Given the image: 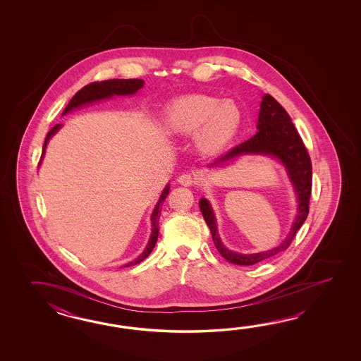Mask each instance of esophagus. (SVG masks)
<instances>
[{
  "label": "esophagus",
  "instance_id": "34e87169",
  "mask_svg": "<svg viewBox=\"0 0 361 361\" xmlns=\"http://www.w3.org/2000/svg\"><path fill=\"white\" fill-rule=\"evenodd\" d=\"M178 182L182 184V185H185V187H190V185H193V184H196V177L191 174V173H184L182 174L179 179H178Z\"/></svg>",
  "mask_w": 361,
  "mask_h": 361
}]
</instances>
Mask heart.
I'll return each mask as SVG.
<instances>
[{
  "mask_svg": "<svg viewBox=\"0 0 361 361\" xmlns=\"http://www.w3.org/2000/svg\"><path fill=\"white\" fill-rule=\"evenodd\" d=\"M243 123L240 108L231 100H221L205 94L180 97L170 104L164 118V129L170 135L188 137L205 154H215L227 146Z\"/></svg>",
  "mask_w": 361,
  "mask_h": 361,
  "instance_id": "heart-1",
  "label": "heart"
}]
</instances>
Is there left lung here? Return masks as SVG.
<instances>
[{
	"instance_id": "left-lung-1",
	"label": "left lung",
	"mask_w": 361,
	"mask_h": 361,
	"mask_svg": "<svg viewBox=\"0 0 361 361\" xmlns=\"http://www.w3.org/2000/svg\"><path fill=\"white\" fill-rule=\"evenodd\" d=\"M258 133L244 143L233 147L230 152L218 159L215 164L227 161L244 154H272L283 162L289 173L294 188L298 196V213L293 223L289 236L280 245L263 253L238 254L231 252L223 245L216 233L214 213L207 199L200 200V210L204 215L216 250L224 259L240 266H253L255 263L264 261L276 254L286 250L295 238L297 231L306 221L310 212V197L312 188V164L306 146L300 138L298 131L292 123L290 116L285 108L272 95L264 94L261 102V111L258 117ZM214 164V165H215Z\"/></svg>"
}]
</instances>
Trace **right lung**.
Segmentation results:
<instances>
[{
	"label": "right lung",
	"mask_w": 361,
	"mask_h": 361,
	"mask_svg": "<svg viewBox=\"0 0 361 361\" xmlns=\"http://www.w3.org/2000/svg\"><path fill=\"white\" fill-rule=\"evenodd\" d=\"M145 81L143 80H137V78H129V80H106V81H97V82H92V84L86 85L81 90L73 95V98L69 100L67 107L64 108L61 115H66L71 109L73 108L80 107L85 103H92L95 100L104 99V98H109L112 95H129V94H134L138 92L140 87H143ZM61 128V123L55 125L54 128H51V130L47 133V138H45V145L42 148V154L45 152V147H47V140L51 138V135L54 134L55 131ZM41 154V156H42ZM169 195V185H166V188L162 192L161 197L159 200L157 205L154 207V213H152V224H154V230H152V235L148 241L146 250L139 255L138 259L130 262L126 264V267L133 266V264H138L143 259H146L147 257L151 254L154 250L156 241H157V236H159V219H160V214H161V205L162 202L166 199V196Z\"/></svg>",
	"instance_id": "right-lung-1"
}]
</instances>
